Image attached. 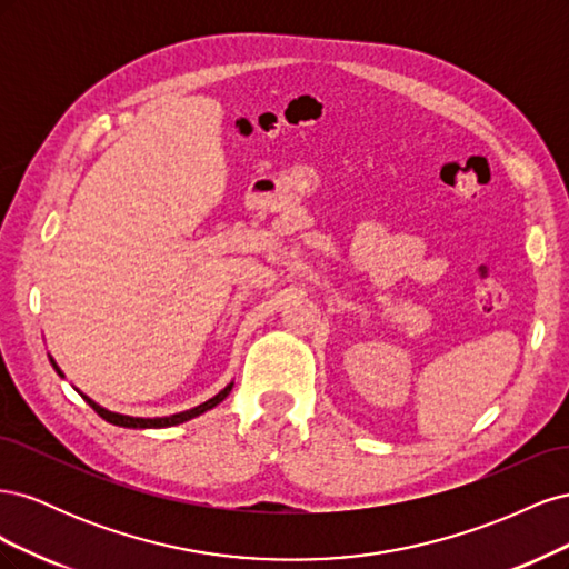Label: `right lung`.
Listing matches in <instances>:
<instances>
[{
  "instance_id": "add662e5",
  "label": "right lung",
  "mask_w": 569,
  "mask_h": 569,
  "mask_svg": "<svg viewBox=\"0 0 569 569\" xmlns=\"http://www.w3.org/2000/svg\"><path fill=\"white\" fill-rule=\"evenodd\" d=\"M51 366H54V370L61 375V370H59V366L54 363V360H51ZM63 377V375H61ZM232 391V382L222 389V391H218L213 399H209L206 403H199L197 408H189V410H182V412H176V416H168V418H130V416H120V412H111V410H107V408H101L99 403H94L92 399H88V396H82L84 401H88L92 408H94V412L99 418H104L107 422H111V425H118V427H132V429H157V427H170V425H180V422H187V420H192V418H197V416H201V412H206V410H211V408H216L222 399H226V396Z\"/></svg>"
}]
</instances>
